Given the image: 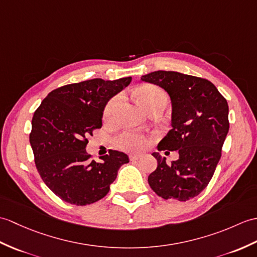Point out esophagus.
<instances>
[{
	"instance_id": "obj_1",
	"label": "esophagus",
	"mask_w": 257,
	"mask_h": 257,
	"mask_svg": "<svg viewBox=\"0 0 257 257\" xmlns=\"http://www.w3.org/2000/svg\"><path fill=\"white\" fill-rule=\"evenodd\" d=\"M129 158L131 161H138L141 159V156H139V154H131Z\"/></svg>"
}]
</instances>
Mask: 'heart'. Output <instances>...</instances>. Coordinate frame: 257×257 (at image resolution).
Masks as SVG:
<instances>
[{
  "label": "heart",
  "mask_w": 257,
  "mask_h": 257,
  "mask_svg": "<svg viewBox=\"0 0 257 257\" xmlns=\"http://www.w3.org/2000/svg\"><path fill=\"white\" fill-rule=\"evenodd\" d=\"M135 95L139 103L147 111L151 110L153 107L159 105H166V103H168V97H166L165 93L162 89H160L156 86L143 85L136 89ZM118 100L119 97L116 96L114 98H111L108 103H107L104 109V117L106 119H110L112 115H114ZM147 143L148 140L146 137L138 134L123 135L121 138L119 139V146H120V148L129 151H141L146 148Z\"/></svg>",
  "instance_id": "b5f03b06"
}]
</instances>
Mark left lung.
<instances>
[{"mask_svg":"<svg viewBox=\"0 0 257 257\" xmlns=\"http://www.w3.org/2000/svg\"><path fill=\"white\" fill-rule=\"evenodd\" d=\"M141 81L162 87L172 104L171 126L159 142V151H178L180 158L166 163L159 152L157 170L148 177L153 192L164 199L186 201L209 184L221 158L229 131V106L210 81L174 71H156Z\"/></svg>","mask_w":257,"mask_h":257,"instance_id":"1","label":"left lung"}]
</instances>
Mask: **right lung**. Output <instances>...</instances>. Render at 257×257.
<instances>
[{
    "label": "right lung",
    "instance_id": "add662e5",
    "mask_svg": "<svg viewBox=\"0 0 257 257\" xmlns=\"http://www.w3.org/2000/svg\"><path fill=\"white\" fill-rule=\"evenodd\" d=\"M131 82L93 79L53 89L32 120L29 142L36 168L59 198L76 206L93 204L109 192L118 170L129 162L126 153L110 150L100 162L86 152L87 137L101 127L105 107Z\"/></svg>",
    "mask_w": 257,
    "mask_h": 257
}]
</instances>
